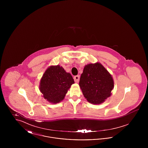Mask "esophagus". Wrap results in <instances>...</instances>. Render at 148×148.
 Here are the masks:
<instances>
[{"label": "esophagus", "mask_w": 148, "mask_h": 148, "mask_svg": "<svg viewBox=\"0 0 148 148\" xmlns=\"http://www.w3.org/2000/svg\"><path fill=\"white\" fill-rule=\"evenodd\" d=\"M79 79H80V77L79 75H76L74 77V81L75 83H78L79 81Z\"/></svg>", "instance_id": "1"}]
</instances>
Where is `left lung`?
Returning <instances> with one entry per match:
<instances>
[{"label":"left lung","mask_w":148,"mask_h":148,"mask_svg":"<svg viewBox=\"0 0 148 148\" xmlns=\"http://www.w3.org/2000/svg\"><path fill=\"white\" fill-rule=\"evenodd\" d=\"M114 84L112 76L99 63L86 65L79 81L85 98L93 104H100L109 98Z\"/></svg>","instance_id":"1"}]
</instances>
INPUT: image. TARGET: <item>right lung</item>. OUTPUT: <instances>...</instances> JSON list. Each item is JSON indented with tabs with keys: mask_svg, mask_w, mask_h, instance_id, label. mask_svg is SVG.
<instances>
[{
	"mask_svg": "<svg viewBox=\"0 0 148 148\" xmlns=\"http://www.w3.org/2000/svg\"><path fill=\"white\" fill-rule=\"evenodd\" d=\"M74 83L71 74L66 73L62 66L53 65L44 73L40 80L39 90L44 98L51 103L56 104L63 100Z\"/></svg>",
	"mask_w": 148,
	"mask_h": 148,
	"instance_id": "1",
	"label": "right lung"
}]
</instances>
